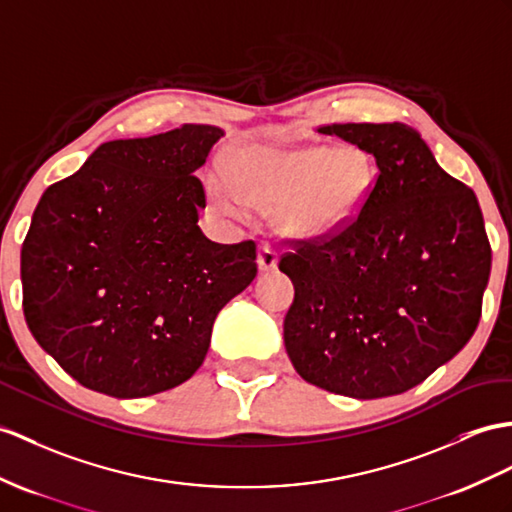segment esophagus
I'll return each instance as SVG.
<instances>
[{
	"instance_id": "obj_1",
	"label": "esophagus",
	"mask_w": 512,
	"mask_h": 512,
	"mask_svg": "<svg viewBox=\"0 0 512 512\" xmlns=\"http://www.w3.org/2000/svg\"><path fill=\"white\" fill-rule=\"evenodd\" d=\"M278 267V252L271 245L258 247V269L260 271H273Z\"/></svg>"
}]
</instances>
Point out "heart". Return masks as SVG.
<instances>
[{"label": "heart", "mask_w": 512, "mask_h": 512, "mask_svg": "<svg viewBox=\"0 0 512 512\" xmlns=\"http://www.w3.org/2000/svg\"><path fill=\"white\" fill-rule=\"evenodd\" d=\"M376 184V162L354 143L245 145L230 158L228 176L208 173L210 206L234 219L245 208L271 210L273 226L299 239L345 230Z\"/></svg>", "instance_id": "obj_1"}]
</instances>
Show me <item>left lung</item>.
Returning a JSON list of instances; mask_svg holds the SVG:
<instances>
[{"mask_svg":"<svg viewBox=\"0 0 512 512\" xmlns=\"http://www.w3.org/2000/svg\"><path fill=\"white\" fill-rule=\"evenodd\" d=\"M378 178L339 234L280 258L295 299L284 347L306 382L356 400L400 395L476 332L491 273L478 197L445 173L406 123H332Z\"/></svg>","mask_w":512,"mask_h":512,"instance_id":"8db88e82","label":"left lung"}]
</instances>
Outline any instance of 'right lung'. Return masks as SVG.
I'll list each match as a JSON object with an SVG mask.
<instances>
[{"label": "right lung", "instance_id": "right-lung-1", "mask_svg": "<svg viewBox=\"0 0 512 512\" xmlns=\"http://www.w3.org/2000/svg\"><path fill=\"white\" fill-rule=\"evenodd\" d=\"M184 123L99 145L49 186L21 247L23 315L73 380L119 400L147 397L202 367L219 310L256 278V243L199 230L193 173L221 139Z\"/></svg>", "mask_w": 512, "mask_h": 512}]
</instances>
